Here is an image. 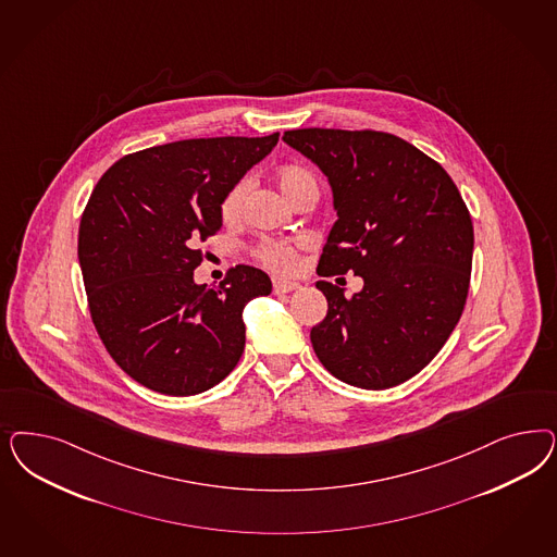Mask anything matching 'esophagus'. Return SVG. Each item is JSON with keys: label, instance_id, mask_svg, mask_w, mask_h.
Returning a JSON list of instances; mask_svg holds the SVG:
<instances>
[{"label": "esophagus", "instance_id": "obj_1", "mask_svg": "<svg viewBox=\"0 0 557 557\" xmlns=\"http://www.w3.org/2000/svg\"><path fill=\"white\" fill-rule=\"evenodd\" d=\"M295 288H299V283H295V281H283V278H274V281H272V290H274L276 295L290 293V290H295Z\"/></svg>", "mask_w": 557, "mask_h": 557}]
</instances>
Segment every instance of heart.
<instances>
[{
	"label": "heart",
	"mask_w": 557,
	"mask_h": 557,
	"mask_svg": "<svg viewBox=\"0 0 557 557\" xmlns=\"http://www.w3.org/2000/svg\"><path fill=\"white\" fill-rule=\"evenodd\" d=\"M276 184L281 193L295 202L306 193H318V182L313 174L304 165H285L276 172ZM250 190V180H239L234 184L219 205V215L225 223H234L242 215L244 200ZM299 242H285V239H264L256 248V258L274 272L288 274L299 264Z\"/></svg>",
	"instance_id": "heart-1"
}]
</instances>
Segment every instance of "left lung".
<instances>
[{
	"label": "left lung",
	"mask_w": 557,
	"mask_h": 557,
	"mask_svg": "<svg viewBox=\"0 0 557 557\" xmlns=\"http://www.w3.org/2000/svg\"><path fill=\"white\" fill-rule=\"evenodd\" d=\"M283 141L315 163L334 193L320 276L355 272L346 297L327 281L311 344L348 385L387 389L420 373L459 322L471 276L473 225L455 182L412 144L381 131L297 128Z\"/></svg>",
	"instance_id": "obj_1"
}]
</instances>
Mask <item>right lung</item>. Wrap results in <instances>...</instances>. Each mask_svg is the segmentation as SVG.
<instances>
[{
	"mask_svg": "<svg viewBox=\"0 0 557 557\" xmlns=\"http://www.w3.org/2000/svg\"><path fill=\"white\" fill-rule=\"evenodd\" d=\"M278 144L211 137L128 153L98 180L77 256L91 322L128 377L165 395H197L234 371L246 346L242 311L272 290L239 264L219 287L195 283L200 242L221 230L219 205Z\"/></svg>",
	"mask_w": 557,
	"mask_h": 557,
	"instance_id": "add662e5",
	"label": "right lung"
}]
</instances>
